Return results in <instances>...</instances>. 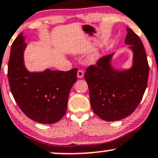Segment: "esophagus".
I'll use <instances>...</instances> for the list:
<instances>
[{
    "label": "esophagus",
    "mask_w": 158,
    "mask_h": 158,
    "mask_svg": "<svg viewBox=\"0 0 158 158\" xmlns=\"http://www.w3.org/2000/svg\"><path fill=\"white\" fill-rule=\"evenodd\" d=\"M77 77L78 78H82L84 77V72H83V71H81V70H79L77 72Z\"/></svg>",
    "instance_id": "esophagus-1"
}]
</instances>
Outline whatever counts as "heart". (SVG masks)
I'll return each mask as SVG.
<instances>
[{"mask_svg": "<svg viewBox=\"0 0 158 158\" xmlns=\"http://www.w3.org/2000/svg\"><path fill=\"white\" fill-rule=\"evenodd\" d=\"M97 57H98L97 55H94V56H92L90 58V60H89V61H90V62H94V61H96V60H97Z\"/></svg>", "mask_w": 158, "mask_h": 158, "instance_id": "1", "label": "heart"}]
</instances>
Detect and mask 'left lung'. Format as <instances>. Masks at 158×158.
Here are the masks:
<instances>
[{"mask_svg": "<svg viewBox=\"0 0 158 158\" xmlns=\"http://www.w3.org/2000/svg\"><path fill=\"white\" fill-rule=\"evenodd\" d=\"M125 43L133 52L130 69L116 71L110 64L113 54L102 56L86 69L85 79L89 87L90 105L100 118L118 121L130 115L141 101L147 86L149 64L141 40L127 28Z\"/></svg>", "mask_w": 158, "mask_h": 158, "instance_id": "obj_1", "label": "left lung"}]
</instances>
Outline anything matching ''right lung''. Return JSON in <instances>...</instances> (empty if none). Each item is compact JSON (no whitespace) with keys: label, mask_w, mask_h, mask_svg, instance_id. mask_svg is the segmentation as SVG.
Masks as SVG:
<instances>
[{"label":"right lung","mask_w":158,"mask_h":158,"mask_svg":"<svg viewBox=\"0 0 158 158\" xmlns=\"http://www.w3.org/2000/svg\"><path fill=\"white\" fill-rule=\"evenodd\" d=\"M23 33L11 46L8 79L15 102L25 115L36 122L51 124L65 115L68 96L77 80V68L68 71L29 72L24 65L26 47Z\"/></svg>","instance_id":"add662e5"}]
</instances>
